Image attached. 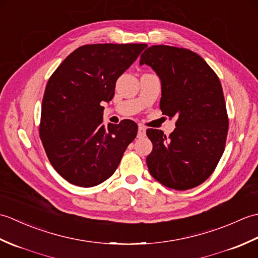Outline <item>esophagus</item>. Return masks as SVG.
Returning <instances> with one entry per match:
<instances>
[{
	"label": "esophagus",
	"mask_w": 258,
	"mask_h": 258,
	"mask_svg": "<svg viewBox=\"0 0 258 258\" xmlns=\"http://www.w3.org/2000/svg\"><path fill=\"white\" fill-rule=\"evenodd\" d=\"M138 135L140 136V138H142V136L145 135V127H144V126L139 125V132H138Z\"/></svg>",
	"instance_id": "obj_1"
}]
</instances>
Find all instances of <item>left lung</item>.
<instances>
[{"label": "left lung", "mask_w": 258, "mask_h": 258, "mask_svg": "<svg viewBox=\"0 0 258 258\" xmlns=\"http://www.w3.org/2000/svg\"><path fill=\"white\" fill-rule=\"evenodd\" d=\"M140 64L160 76V107L176 118L167 138L160 130L146 131L153 143L146 157L149 171L166 187H196L215 171L225 150L228 115L220 79L199 54L183 47L153 45Z\"/></svg>", "instance_id": "8db88e82"}]
</instances>
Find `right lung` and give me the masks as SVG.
<instances>
[{"mask_svg": "<svg viewBox=\"0 0 258 258\" xmlns=\"http://www.w3.org/2000/svg\"><path fill=\"white\" fill-rule=\"evenodd\" d=\"M146 44H89L76 48L48 79L38 132L54 169L73 185L92 187L116 171L138 134L131 119L103 123L102 102Z\"/></svg>", "mask_w": 258, "mask_h": 258, "instance_id": "obj_1", "label": "right lung"}]
</instances>
